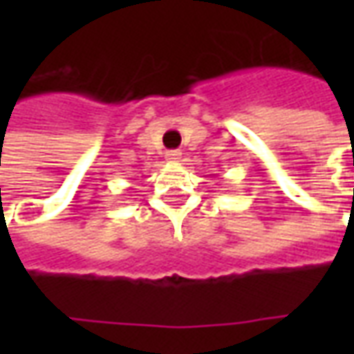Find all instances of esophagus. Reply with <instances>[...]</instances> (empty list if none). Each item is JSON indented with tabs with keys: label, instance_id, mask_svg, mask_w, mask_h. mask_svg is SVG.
Instances as JSON below:
<instances>
[{
	"label": "esophagus",
	"instance_id": "obj_1",
	"mask_svg": "<svg viewBox=\"0 0 354 354\" xmlns=\"http://www.w3.org/2000/svg\"><path fill=\"white\" fill-rule=\"evenodd\" d=\"M182 159V151H178V149H170V151H167V161L170 162H176Z\"/></svg>",
	"mask_w": 354,
	"mask_h": 354
}]
</instances>
